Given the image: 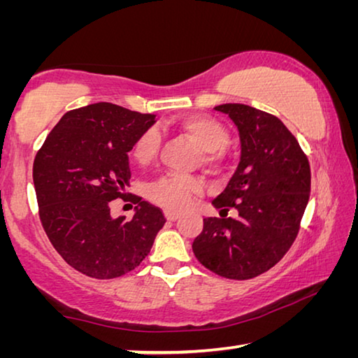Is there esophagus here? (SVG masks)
Listing matches in <instances>:
<instances>
[{
	"instance_id": "34e87169",
	"label": "esophagus",
	"mask_w": 358,
	"mask_h": 358,
	"mask_svg": "<svg viewBox=\"0 0 358 358\" xmlns=\"http://www.w3.org/2000/svg\"><path fill=\"white\" fill-rule=\"evenodd\" d=\"M164 215L167 217V221H177L178 220V213H175L172 210H164Z\"/></svg>"
}]
</instances>
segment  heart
<instances>
[{
  "mask_svg": "<svg viewBox=\"0 0 358 358\" xmlns=\"http://www.w3.org/2000/svg\"><path fill=\"white\" fill-rule=\"evenodd\" d=\"M173 128L180 134L201 147L202 164L211 171H221L227 162L226 148L230 141L229 129L220 120L207 115H187L177 120ZM161 150V136L156 129L143 131L132 148V157L137 164L148 166L153 162ZM203 189L202 181L197 177L180 173H167L155 181L150 187V199L169 210H185L192 197Z\"/></svg>",
  "mask_w": 358,
  "mask_h": 358,
  "instance_id": "1",
  "label": "heart"
}]
</instances>
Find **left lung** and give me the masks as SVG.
<instances>
[{
	"mask_svg": "<svg viewBox=\"0 0 358 358\" xmlns=\"http://www.w3.org/2000/svg\"><path fill=\"white\" fill-rule=\"evenodd\" d=\"M237 124L241 159L213 205L237 218L205 217L192 241L205 268L227 280H251L286 256L299 235L311 191V169L299 141L275 115L245 104H222Z\"/></svg>",
	"mask_w": 358,
	"mask_h": 358,
	"instance_id": "1",
	"label": "left lung"
}]
</instances>
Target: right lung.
I'll list each match as a JSON object with an SVG mask.
<instances>
[{"label":"right lung","mask_w":358,"mask_h":358,"mask_svg":"<svg viewBox=\"0 0 358 358\" xmlns=\"http://www.w3.org/2000/svg\"><path fill=\"white\" fill-rule=\"evenodd\" d=\"M153 113L98 102L66 112L36 153L39 220L66 264L96 280L129 273L148 256L164 226L161 208L134 197L132 220L110 216L129 186L128 153Z\"/></svg>","instance_id":"right-lung-1"}]
</instances>
